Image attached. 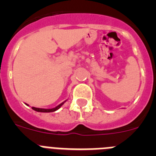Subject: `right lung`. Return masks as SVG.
<instances>
[{
	"label": "right lung",
	"instance_id": "add662e5",
	"mask_svg": "<svg viewBox=\"0 0 156 156\" xmlns=\"http://www.w3.org/2000/svg\"><path fill=\"white\" fill-rule=\"evenodd\" d=\"M66 101H63L62 103H61L60 105H58V106H56L55 108H35V107H32V108H33L34 110H35V111L39 112H52L56 111V110H58V108H61V106L62 105L64 104Z\"/></svg>",
	"mask_w": 156,
	"mask_h": 156
}]
</instances>
